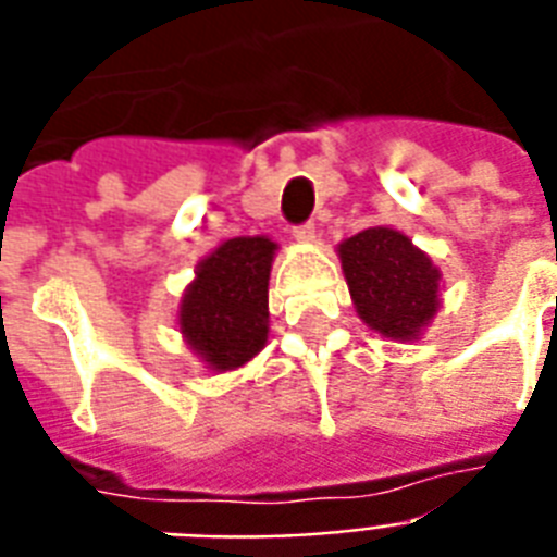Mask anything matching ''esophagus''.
Instances as JSON below:
<instances>
[{
  "label": "esophagus",
  "instance_id": "obj_1",
  "mask_svg": "<svg viewBox=\"0 0 557 557\" xmlns=\"http://www.w3.org/2000/svg\"><path fill=\"white\" fill-rule=\"evenodd\" d=\"M293 238L301 240V244L317 240V223H313V220H308V223H301V226H293Z\"/></svg>",
  "mask_w": 557,
  "mask_h": 557
}]
</instances>
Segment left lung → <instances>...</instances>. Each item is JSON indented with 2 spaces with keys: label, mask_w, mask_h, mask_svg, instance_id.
Listing matches in <instances>:
<instances>
[{
  "label": "left lung",
  "mask_w": 557,
  "mask_h": 557,
  "mask_svg": "<svg viewBox=\"0 0 557 557\" xmlns=\"http://www.w3.org/2000/svg\"><path fill=\"white\" fill-rule=\"evenodd\" d=\"M337 252L366 325L381 337L418 339L438 310V267L389 226L357 232Z\"/></svg>",
  "instance_id": "left-lung-1"
}]
</instances>
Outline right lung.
Segmentation results:
<instances>
[{
    "label": "right lung",
    "instance_id": "right-lung-1",
    "mask_svg": "<svg viewBox=\"0 0 557 557\" xmlns=\"http://www.w3.org/2000/svg\"><path fill=\"white\" fill-rule=\"evenodd\" d=\"M275 240L267 235L223 240L197 264L183 293L180 331L202 363L230 372L249 363L264 348L270 331V267Z\"/></svg>",
    "mask_w": 557,
    "mask_h": 557
}]
</instances>
